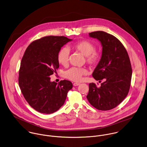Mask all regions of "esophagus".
<instances>
[{
	"label": "esophagus",
	"instance_id": "34e87169",
	"mask_svg": "<svg viewBox=\"0 0 147 147\" xmlns=\"http://www.w3.org/2000/svg\"><path fill=\"white\" fill-rule=\"evenodd\" d=\"M80 85V84H79V83H74V84H73V85L74 86H79Z\"/></svg>",
	"mask_w": 147,
	"mask_h": 147
}]
</instances>
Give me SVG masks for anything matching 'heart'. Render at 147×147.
Returning a JSON list of instances; mask_svg holds the SVG:
<instances>
[{
  "instance_id": "obj_1",
  "label": "heart",
  "mask_w": 147,
  "mask_h": 147,
  "mask_svg": "<svg viewBox=\"0 0 147 147\" xmlns=\"http://www.w3.org/2000/svg\"><path fill=\"white\" fill-rule=\"evenodd\" d=\"M73 48L77 51L85 56L86 62L91 66L96 65L100 59L99 52L95 50V45L88 40L78 41L73 45ZM70 52L68 48H61L57 54V61L59 63L63 66L67 65ZM88 71L84 67H73L66 70L63 76L65 78L73 81L80 82L82 80V76L86 75Z\"/></svg>"
}]
</instances>
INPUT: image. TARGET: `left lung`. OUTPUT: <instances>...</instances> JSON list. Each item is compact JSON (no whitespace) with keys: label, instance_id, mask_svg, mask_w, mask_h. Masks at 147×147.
<instances>
[{"label":"left lung","instance_id":"1","mask_svg":"<svg viewBox=\"0 0 147 147\" xmlns=\"http://www.w3.org/2000/svg\"><path fill=\"white\" fill-rule=\"evenodd\" d=\"M89 36L101 43L100 59L92 73L100 82V88L89 84L86 96L89 103L98 110L106 111L119 105L127 95L132 78V67L128 53L117 37L103 31L89 33Z\"/></svg>","mask_w":147,"mask_h":147}]
</instances>
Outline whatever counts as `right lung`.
Segmentation results:
<instances>
[{
  "label": "right lung",
  "instance_id": "obj_1",
  "mask_svg": "<svg viewBox=\"0 0 147 147\" xmlns=\"http://www.w3.org/2000/svg\"><path fill=\"white\" fill-rule=\"evenodd\" d=\"M71 40L65 36L44 37L31 42L23 56L19 85L30 106L41 113L57 111L73 88L69 81L63 80L57 84L51 82L50 77L59 67V51Z\"/></svg>",
  "mask_w": 147,
  "mask_h": 147
}]
</instances>
